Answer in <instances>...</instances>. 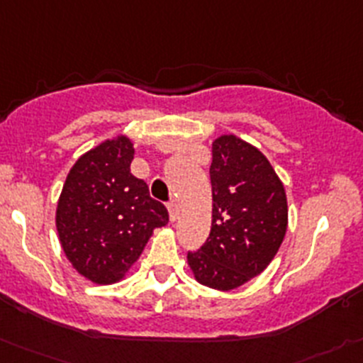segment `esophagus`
Wrapping results in <instances>:
<instances>
[{
    "label": "esophagus",
    "mask_w": 363,
    "mask_h": 363,
    "mask_svg": "<svg viewBox=\"0 0 363 363\" xmlns=\"http://www.w3.org/2000/svg\"><path fill=\"white\" fill-rule=\"evenodd\" d=\"M179 213H181V209H179V204H175V202L168 204V215H170L172 222H175V220L179 218Z\"/></svg>",
    "instance_id": "34e87169"
}]
</instances>
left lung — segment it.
<instances>
[{"mask_svg":"<svg viewBox=\"0 0 363 363\" xmlns=\"http://www.w3.org/2000/svg\"><path fill=\"white\" fill-rule=\"evenodd\" d=\"M211 152V233L188 265L201 284L229 292L270 265L286 235L289 204L279 175L254 145L223 134Z\"/></svg>","mask_w":363,"mask_h":363,"instance_id":"left-lung-1","label":"left lung"}]
</instances>
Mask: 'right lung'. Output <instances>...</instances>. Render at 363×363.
<instances>
[{
    "mask_svg": "<svg viewBox=\"0 0 363 363\" xmlns=\"http://www.w3.org/2000/svg\"><path fill=\"white\" fill-rule=\"evenodd\" d=\"M134 143L118 134L80 155L57 201L55 225L67 262L94 284L125 279L168 211L130 174Z\"/></svg>",
    "mask_w": 363,
    "mask_h": 363,
    "instance_id": "obj_1",
    "label": "right lung"
}]
</instances>
